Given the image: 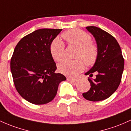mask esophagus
I'll list each match as a JSON object with an SVG mask.
<instances>
[{"label": "esophagus", "instance_id": "obj_1", "mask_svg": "<svg viewBox=\"0 0 131 131\" xmlns=\"http://www.w3.org/2000/svg\"><path fill=\"white\" fill-rule=\"evenodd\" d=\"M67 80H68V81H70L71 82H75L77 81V79L76 78H67Z\"/></svg>", "mask_w": 131, "mask_h": 131}]
</instances>
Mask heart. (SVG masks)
Returning a JSON list of instances; mask_svg holds the SVG:
<instances>
[{"label": "heart", "mask_w": 131, "mask_h": 131, "mask_svg": "<svg viewBox=\"0 0 131 131\" xmlns=\"http://www.w3.org/2000/svg\"><path fill=\"white\" fill-rule=\"evenodd\" d=\"M62 37L68 45L77 48L75 58L77 59L60 63L58 66L59 72L68 77H74L84 70V64L87 67L95 64L99 50L92 41L90 34L80 29H71L63 33ZM50 51L54 61L60 62L64 58V45L60 38H56L51 42Z\"/></svg>", "instance_id": "1"}]
</instances>
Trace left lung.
<instances>
[{
  "instance_id": "8db88e82",
  "label": "left lung",
  "mask_w": 131,
  "mask_h": 131,
  "mask_svg": "<svg viewBox=\"0 0 131 131\" xmlns=\"http://www.w3.org/2000/svg\"><path fill=\"white\" fill-rule=\"evenodd\" d=\"M95 38L99 54L93 67L86 73L91 88L83 93L88 101H99L110 97L118 88L124 70V61L121 49L116 38L107 31L97 27H86ZM96 74L94 79L93 73Z\"/></svg>"
}]
</instances>
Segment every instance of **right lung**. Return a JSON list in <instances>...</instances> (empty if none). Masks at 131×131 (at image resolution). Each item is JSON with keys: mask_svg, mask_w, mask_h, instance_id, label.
<instances>
[{"mask_svg": "<svg viewBox=\"0 0 131 131\" xmlns=\"http://www.w3.org/2000/svg\"><path fill=\"white\" fill-rule=\"evenodd\" d=\"M61 30H37L23 37L14 49L10 60L14 85L20 95L32 104L51 101L59 83L67 79L54 72L57 65L50 51L51 42Z\"/></svg>", "mask_w": 131, "mask_h": 131, "instance_id": "obj_1", "label": "right lung"}]
</instances>
